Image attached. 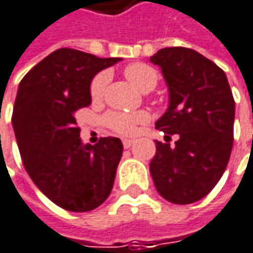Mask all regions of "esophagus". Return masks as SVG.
Listing matches in <instances>:
<instances>
[{"label": "esophagus", "mask_w": 253, "mask_h": 253, "mask_svg": "<svg viewBox=\"0 0 253 253\" xmlns=\"http://www.w3.org/2000/svg\"><path fill=\"white\" fill-rule=\"evenodd\" d=\"M133 143H134V141L130 140V139H123V147H125V149H128V147L133 146Z\"/></svg>", "instance_id": "esophagus-1"}]
</instances>
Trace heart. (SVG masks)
Returning <instances> with one entry per match:
<instances>
[{"instance_id": "obj_1", "label": "heart", "mask_w": 253, "mask_h": 253, "mask_svg": "<svg viewBox=\"0 0 253 253\" xmlns=\"http://www.w3.org/2000/svg\"><path fill=\"white\" fill-rule=\"evenodd\" d=\"M127 80L131 83L136 88L144 90L146 87H155L157 82L156 71L152 67L141 64V63H134L125 68ZM109 83V73H100L94 77L90 87V94L94 100H100L103 97L104 88ZM149 119L147 113H110L106 117V125L113 128L114 131L120 134H133L136 131V127L140 123H144Z\"/></svg>"}]
</instances>
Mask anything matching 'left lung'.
I'll use <instances>...</instances> for the list:
<instances>
[{"mask_svg":"<svg viewBox=\"0 0 253 253\" xmlns=\"http://www.w3.org/2000/svg\"><path fill=\"white\" fill-rule=\"evenodd\" d=\"M150 61L160 67L169 91L156 128L179 136L173 147L156 141L150 174L162 198L189 205L205 198L228 166L235 101L225 71L195 50L162 48Z\"/></svg>","mask_w":253,"mask_h":253,"instance_id":"8db88e82","label":"left lung"}]
</instances>
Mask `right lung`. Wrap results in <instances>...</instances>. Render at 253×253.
<instances>
[{
    "instance_id": "right-lung-1",
    "label": "right lung",
    "mask_w": 253,
    "mask_h": 253,
    "mask_svg": "<svg viewBox=\"0 0 253 253\" xmlns=\"http://www.w3.org/2000/svg\"><path fill=\"white\" fill-rule=\"evenodd\" d=\"M120 58L60 48L24 77L12 112L24 168L34 185L70 212H90L110 195L123 155L117 137L84 144L74 112L91 104L90 85L97 73Z\"/></svg>"
}]
</instances>
